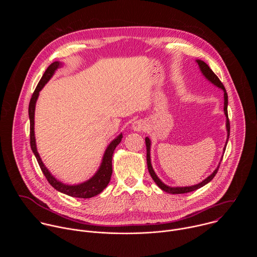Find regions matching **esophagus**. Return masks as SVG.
I'll use <instances>...</instances> for the list:
<instances>
[{
  "mask_svg": "<svg viewBox=\"0 0 257 257\" xmlns=\"http://www.w3.org/2000/svg\"><path fill=\"white\" fill-rule=\"evenodd\" d=\"M132 129L134 131H142L144 129V122L141 121V120H138V121H135L133 124H132Z\"/></svg>",
  "mask_w": 257,
  "mask_h": 257,
  "instance_id": "obj_1",
  "label": "esophagus"
}]
</instances>
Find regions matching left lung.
<instances>
[{"mask_svg": "<svg viewBox=\"0 0 257 257\" xmlns=\"http://www.w3.org/2000/svg\"><path fill=\"white\" fill-rule=\"evenodd\" d=\"M196 62L198 63L199 68H200V70L202 72V74L206 77V79L209 80L211 83H213L215 86L222 88L224 90V97H225L224 111H225V115L227 117L226 126H227V131H228V138H227V142L226 143H228V139H229V136H230V121H229V117H228V94H227L226 88H225L224 84L222 83V81L218 79V77L214 74V73L212 72V70L208 67V65L206 63H204L201 60H196ZM145 144H146V162H148L149 172H150L152 178L154 179V181L157 183V185L162 190H164L167 193L182 194V193H187V192H191V191H194L196 189H199L200 187L204 186L205 184H207L208 182H210L213 179V177L216 175L217 170L219 168V165H218L217 168L214 170V172L210 176H208L205 180H203L201 183H199V184H197V185H193V186H189V187H170V186H167L166 184H164V183L158 178V176L156 175V173H155V171H154V169L152 167V164H151V140H150L149 137L145 138ZM226 146H227V144H226ZM226 146H225V150H226Z\"/></svg>", "mask_w": 257, "mask_h": 257, "instance_id": "1", "label": "left lung"}]
</instances>
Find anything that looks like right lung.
I'll use <instances>...</instances> for the list:
<instances>
[{
  "mask_svg": "<svg viewBox=\"0 0 257 257\" xmlns=\"http://www.w3.org/2000/svg\"><path fill=\"white\" fill-rule=\"evenodd\" d=\"M61 64L59 62H54L52 63L44 73V75L42 79L40 80L38 86H36L35 90L32 93V96L29 101V106H28V115H29V120H30V146L31 150L36 158V161H38L41 170L43 171L44 175L46 176L47 180L49 181L50 184L58 191L67 194L72 197H78V198H90L93 197L97 194H99L109 183V180H111V176L113 173L112 169V158L114 151L116 149V146L121 142L122 140V134H120L116 139H114L109 145L107 146V149L103 155L101 165L96 172V174L89 179L88 181L82 183V184L78 185H66L63 184L62 182L58 181L51 175V173L48 171V169L45 167L44 163L42 162L38 151H36V144H35V137H34V109H35V102L36 99L39 97L40 91L42 88L45 86V84L51 79L55 71L58 69V67Z\"/></svg>",
  "mask_w": 257,
  "mask_h": 257,
  "instance_id": "obj_1",
  "label": "right lung"
}]
</instances>
